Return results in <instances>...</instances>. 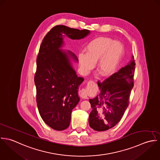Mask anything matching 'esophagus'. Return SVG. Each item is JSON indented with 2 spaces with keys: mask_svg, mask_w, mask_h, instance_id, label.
Masks as SVG:
<instances>
[{
  "mask_svg": "<svg viewBox=\"0 0 160 160\" xmlns=\"http://www.w3.org/2000/svg\"><path fill=\"white\" fill-rule=\"evenodd\" d=\"M95 85V83L93 81H90L88 83V85ZM80 96H81V98H83V99H87L88 98V95H87V90L86 89H82V90H80Z\"/></svg>",
  "mask_w": 160,
  "mask_h": 160,
  "instance_id": "obj_1",
  "label": "esophagus"
}]
</instances>
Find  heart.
I'll return each instance as SVG.
<instances>
[{"label": "heart", "mask_w": 160, "mask_h": 160, "mask_svg": "<svg viewBox=\"0 0 160 160\" xmlns=\"http://www.w3.org/2000/svg\"><path fill=\"white\" fill-rule=\"evenodd\" d=\"M124 53L122 44L107 37L92 40L86 48V54L80 53L78 59L82 72L87 74L97 62V72L104 77L114 74L122 61Z\"/></svg>", "instance_id": "1"}]
</instances>
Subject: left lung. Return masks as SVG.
<instances>
[{
  "label": "left lung",
  "instance_id": "obj_1",
  "mask_svg": "<svg viewBox=\"0 0 160 160\" xmlns=\"http://www.w3.org/2000/svg\"><path fill=\"white\" fill-rule=\"evenodd\" d=\"M135 63L133 56L124 67L102 83L98 82L99 93L90 99L92 110L89 115V125L93 130L105 131L114 127L121 119L128 106L133 87Z\"/></svg>",
  "mask_w": 160,
  "mask_h": 160
}]
</instances>
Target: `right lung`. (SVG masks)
I'll use <instances>...</instances> for the list:
<instances>
[{
    "label": "right lung",
    "mask_w": 160,
    "mask_h": 160,
    "mask_svg": "<svg viewBox=\"0 0 160 160\" xmlns=\"http://www.w3.org/2000/svg\"><path fill=\"white\" fill-rule=\"evenodd\" d=\"M90 33L88 30L57 25L47 33L40 46L34 75L37 106L44 122L54 130L69 126L72 111L80 101L78 87L84 80L72 65V61L78 62L77 56L62 49L64 39H80Z\"/></svg>",
    "instance_id": "right-lung-1"
}]
</instances>
